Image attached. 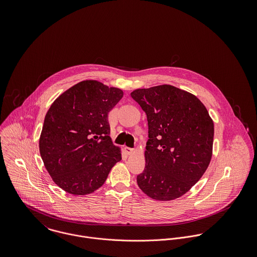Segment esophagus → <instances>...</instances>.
Here are the masks:
<instances>
[{"instance_id": "34e87169", "label": "esophagus", "mask_w": 257, "mask_h": 257, "mask_svg": "<svg viewBox=\"0 0 257 257\" xmlns=\"http://www.w3.org/2000/svg\"><path fill=\"white\" fill-rule=\"evenodd\" d=\"M124 151H125V153L126 154H132V153H134L135 152V149H133V148H131V147H124Z\"/></svg>"}]
</instances>
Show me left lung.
I'll return each mask as SVG.
<instances>
[{"mask_svg": "<svg viewBox=\"0 0 257 257\" xmlns=\"http://www.w3.org/2000/svg\"><path fill=\"white\" fill-rule=\"evenodd\" d=\"M131 96L148 122L146 167L138 185L153 200H175L201 179L211 162L214 121L195 95L171 85L137 89Z\"/></svg>", "mask_w": 257, "mask_h": 257, "instance_id": "1", "label": "left lung"}]
</instances>
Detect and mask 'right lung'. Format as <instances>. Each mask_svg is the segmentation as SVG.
<instances>
[{"mask_svg": "<svg viewBox=\"0 0 257 257\" xmlns=\"http://www.w3.org/2000/svg\"><path fill=\"white\" fill-rule=\"evenodd\" d=\"M122 90L85 80L63 92L47 110L39 152L52 180L65 192L84 196L103 186L121 150L112 145L108 113Z\"/></svg>", "mask_w": 257, "mask_h": 257, "instance_id": "add662e5", "label": "right lung"}]
</instances>
